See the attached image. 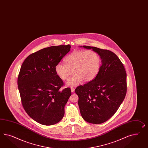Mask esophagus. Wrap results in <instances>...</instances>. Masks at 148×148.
<instances>
[{
    "label": "esophagus",
    "instance_id": "34e87169",
    "mask_svg": "<svg viewBox=\"0 0 148 148\" xmlns=\"http://www.w3.org/2000/svg\"><path fill=\"white\" fill-rule=\"evenodd\" d=\"M74 91H75V89H74V88L71 87V92H74Z\"/></svg>",
    "mask_w": 148,
    "mask_h": 148
}]
</instances>
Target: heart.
Segmentation results:
<instances>
[{
	"label": "heart",
	"mask_w": 148,
	"mask_h": 148,
	"mask_svg": "<svg viewBox=\"0 0 148 148\" xmlns=\"http://www.w3.org/2000/svg\"><path fill=\"white\" fill-rule=\"evenodd\" d=\"M64 64L59 63L55 68L57 75L61 80H68L67 85L74 87L81 84L83 80L89 82L97 75L101 67V59L97 53L92 50L75 51L64 59Z\"/></svg>",
	"instance_id": "obj_1"
}]
</instances>
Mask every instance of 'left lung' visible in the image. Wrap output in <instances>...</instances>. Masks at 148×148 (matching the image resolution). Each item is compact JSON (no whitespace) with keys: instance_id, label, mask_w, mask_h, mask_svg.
<instances>
[{"instance_id":"8db88e82","label":"left lung","mask_w":148,"mask_h":148,"mask_svg":"<svg viewBox=\"0 0 148 148\" xmlns=\"http://www.w3.org/2000/svg\"><path fill=\"white\" fill-rule=\"evenodd\" d=\"M98 53L101 66L96 77L76 88L82 118L92 124H101L113 116L127 92V74L116 54L109 50L81 46Z\"/></svg>"}]
</instances>
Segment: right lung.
I'll return each mask as SVG.
<instances>
[{"label":"right lung","mask_w":148,"mask_h":148,"mask_svg":"<svg viewBox=\"0 0 148 148\" xmlns=\"http://www.w3.org/2000/svg\"><path fill=\"white\" fill-rule=\"evenodd\" d=\"M71 45L43 48L25 60L18 78L23 106L29 117L45 125L56 124L62 119L71 89H59L62 80L57 75L56 64L70 51Z\"/></svg>","instance_id":"obj_1"}]
</instances>
